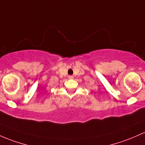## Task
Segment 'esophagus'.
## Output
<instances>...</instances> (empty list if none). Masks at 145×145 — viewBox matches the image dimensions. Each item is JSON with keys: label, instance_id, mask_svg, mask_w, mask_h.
<instances>
[{"label": "esophagus", "instance_id": "esophagus-1", "mask_svg": "<svg viewBox=\"0 0 145 145\" xmlns=\"http://www.w3.org/2000/svg\"><path fill=\"white\" fill-rule=\"evenodd\" d=\"M69 79H72V78H73V76H69Z\"/></svg>", "mask_w": 145, "mask_h": 145}]
</instances>
